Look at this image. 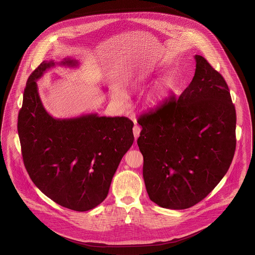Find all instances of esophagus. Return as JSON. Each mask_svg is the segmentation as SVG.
<instances>
[{
    "instance_id": "esophagus-1",
    "label": "esophagus",
    "mask_w": 255,
    "mask_h": 255,
    "mask_svg": "<svg viewBox=\"0 0 255 255\" xmlns=\"http://www.w3.org/2000/svg\"><path fill=\"white\" fill-rule=\"evenodd\" d=\"M132 131H133V135H134V138L137 139L139 135H140V131H141V129H140V127L138 126V125H134L133 126V128H132Z\"/></svg>"
}]
</instances>
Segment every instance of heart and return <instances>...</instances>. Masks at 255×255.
I'll return each instance as SVG.
<instances>
[{
    "instance_id": "b5f03b06",
    "label": "heart",
    "mask_w": 255,
    "mask_h": 255,
    "mask_svg": "<svg viewBox=\"0 0 255 255\" xmlns=\"http://www.w3.org/2000/svg\"><path fill=\"white\" fill-rule=\"evenodd\" d=\"M146 78H144L143 76H140L136 80L137 85H141L143 82L145 81ZM173 87V83L170 79H165L164 81L161 82L158 87H156L155 92L152 94L148 98V103L151 106L158 105L161 101L165 100L168 96V94L170 92V90ZM114 99L116 101L120 103L121 105H125L127 101V97L124 92L116 90L114 94Z\"/></svg>"
}]
</instances>
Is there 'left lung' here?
Returning a JSON list of instances; mask_svg holds the SVG:
<instances>
[{"instance_id": "1", "label": "left lung", "mask_w": 255, "mask_h": 255, "mask_svg": "<svg viewBox=\"0 0 255 255\" xmlns=\"http://www.w3.org/2000/svg\"><path fill=\"white\" fill-rule=\"evenodd\" d=\"M191 84L142 114L137 140L150 200L186 209L205 198L230 168L236 148V111L223 76L201 55Z\"/></svg>"}]
</instances>
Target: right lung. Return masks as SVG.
I'll return each mask as SVG.
<instances>
[{
    "mask_svg": "<svg viewBox=\"0 0 255 255\" xmlns=\"http://www.w3.org/2000/svg\"><path fill=\"white\" fill-rule=\"evenodd\" d=\"M61 65L76 66L64 59ZM44 61L29 75L18 113L23 160L34 184L58 205L71 210L93 209L105 200L113 175L133 143V123L97 113L55 119L44 109L37 80L54 66Z\"/></svg>",
    "mask_w": 255,
    "mask_h": 255,
    "instance_id": "right-lung-1",
    "label": "right lung"
}]
</instances>
